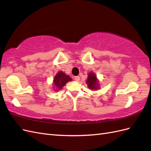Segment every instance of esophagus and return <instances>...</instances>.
<instances>
[{
  "label": "esophagus",
  "instance_id": "34e87169",
  "mask_svg": "<svg viewBox=\"0 0 151 151\" xmlns=\"http://www.w3.org/2000/svg\"><path fill=\"white\" fill-rule=\"evenodd\" d=\"M74 80L76 81H79V80H80V77H79V76H76V77H74Z\"/></svg>",
  "mask_w": 151,
  "mask_h": 151
}]
</instances>
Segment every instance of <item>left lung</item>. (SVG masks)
<instances>
[{
	"instance_id": "1",
	"label": "left lung",
	"mask_w": 151,
	"mask_h": 151,
	"mask_svg": "<svg viewBox=\"0 0 151 151\" xmlns=\"http://www.w3.org/2000/svg\"><path fill=\"white\" fill-rule=\"evenodd\" d=\"M88 84V89L91 91H97L100 89V84L99 80L93 72H90L88 74V79H87L86 83Z\"/></svg>"
}]
</instances>
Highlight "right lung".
<instances>
[{"label":"right lung","instance_id":"obj_1","mask_svg":"<svg viewBox=\"0 0 151 151\" xmlns=\"http://www.w3.org/2000/svg\"><path fill=\"white\" fill-rule=\"evenodd\" d=\"M72 79L70 76L66 74L65 73L60 70L58 72L56 75L54 76L53 81V90L55 92H57L61 90L68 82L71 81Z\"/></svg>","mask_w":151,"mask_h":151}]
</instances>
